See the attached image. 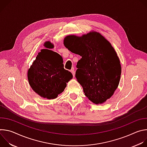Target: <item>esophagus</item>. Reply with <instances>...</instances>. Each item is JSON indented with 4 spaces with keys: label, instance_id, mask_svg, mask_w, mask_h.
Here are the masks:
<instances>
[{
    "label": "esophagus",
    "instance_id": "obj_1",
    "mask_svg": "<svg viewBox=\"0 0 147 147\" xmlns=\"http://www.w3.org/2000/svg\"><path fill=\"white\" fill-rule=\"evenodd\" d=\"M70 71H71V73H72V74H73V77H74V76H75V71H74V69H72V70H70Z\"/></svg>",
    "mask_w": 147,
    "mask_h": 147
}]
</instances>
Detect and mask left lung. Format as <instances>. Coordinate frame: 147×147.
<instances>
[{
  "instance_id": "8db88e82",
  "label": "left lung",
  "mask_w": 147,
  "mask_h": 147,
  "mask_svg": "<svg viewBox=\"0 0 147 147\" xmlns=\"http://www.w3.org/2000/svg\"><path fill=\"white\" fill-rule=\"evenodd\" d=\"M63 44L72 53L81 56L76 77L85 95L96 105L106 102L117 89L121 72L119 58L111 44L93 31L81 36L67 35Z\"/></svg>"
}]
</instances>
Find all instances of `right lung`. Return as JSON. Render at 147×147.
<instances>
[{
    "label": "right lung",
    "mask_w": 147,
    "mask_h": 147,
    "mask_svg": "<svg viewBox=\"0 0 147 147\" xmlns=\"http://www.w3.org/2000/svg\"><path fill=\"white\" fill-rule=\"evenodd\" d=\"M44 46L47 49L54 48L50 41H46ZM47 49H41L38 53L28 70L27 77L29 84L35 93L42 98L53 99L63 92L73 75L64 69L62 57Z\"/></svg>",
    "instance_id": "add662e5"
}]
</instances>
